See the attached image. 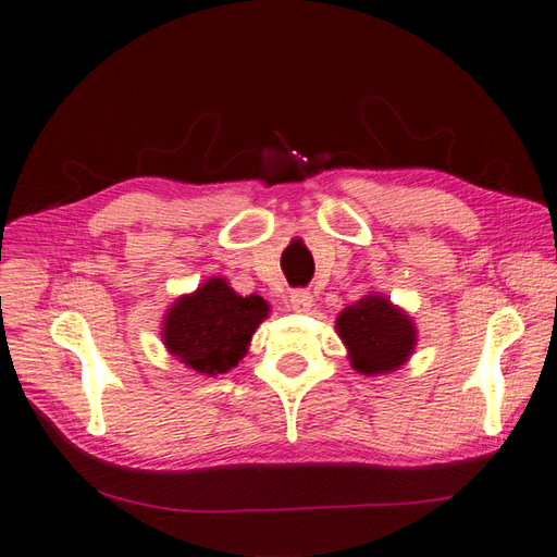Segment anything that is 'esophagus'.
Masks as SVG:
<instances>
[{"label":"esophagus","instance_id":"obj_1","mask_svg":"<svg viewBox=\"0 0 557 557\" xmlns=\"http://www.w3.org/2000/svg\"><path fill=\"white\" fill-rule=\"evenodd\" d=\"M289 304H292V309H294V311H309L311 306H313L311 292H306V289H294V292L289 294Z\"/></svg>","mask_w":557,"mask_h":557}]
</instances>
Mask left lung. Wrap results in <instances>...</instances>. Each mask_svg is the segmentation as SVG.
<instances>
[{"label":"left lung","mask_w":557,"mask_h":557,"mask_svg":"<svg viewBox=\"0 0 557 557\" xmlns=\"http://www.w3.org/2000/svg\"><path fill=\"white\" fill-rule=\"evenodd\" d=\"M337 333L349 349L351 366L366 375L395 371L417 345L409 318L375 294L339 313Z\"/></svg>","instance_id":"obj_1"}]
</instances>
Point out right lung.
I'll list each match as a JSON object with an SVG mask.
<instances>
[{
	"mask_svg": "<svg viewBox=\"0 0 557 557\" xmlns=\"http://www.w3.org/2000/svg\"><path fill=\"white\" fill-rule=\"evenodd\" d=\"M268 311V301L258 294L239 297L224 280H208L172 306L162 327L164 345L198 373H227L244 359Z\"/></svg>",
	"mask_w": 557,
	"mask_h": 557,
	"instance_id": "obj_1",
	"label": "right lung"
}]
</instances>
